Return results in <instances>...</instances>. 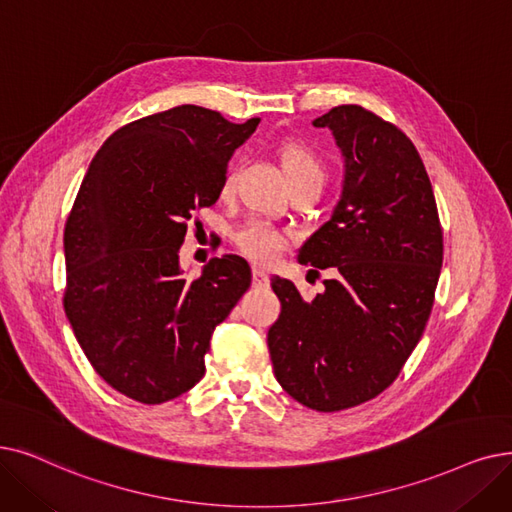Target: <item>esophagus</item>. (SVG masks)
Wrapping results in <instances>:
<instances>
[{
	"label": "esophagus",
	"instance_id": "obj_1",
	"mask_svg": "<svg viewBox=\"0 0 512 512\" xmlns=\"http://www.w3.org/2000/svg\"><path fill=\"white\" fill-rule=\"evenodd\" d=\"M270 284V276L265 274L261 268H253V286L255 288H265Z\"/></svg>",
	"mask_w": 512,
	"mask_h": 512
}]
</instances>
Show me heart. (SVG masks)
<instances>
[{"label":"heart","mask_w":512,"mask_h":512,"mask_svg":"<svg viewBox=\"0 0 512 512\" xmlns=\"http://www.w3.org/2000/svg\"><path fill=\"white\" fill-rule=\"evenodd\" d=\"M282 157V167L286 171L288 182L291 186L297 184H311L316 188H322L324 180H326V165L320 159V154L316 150H311L305 144H286L280 152ZM238 180V165H232L230 171L224 177V190L226 194L234 190ZM236 247L251 257L257 263H274L288 247V236L268 224V221L263 219H251L244 224L236 236H234Z\"/></svg>","instance_id":"b5f03b06"}]
</instances>
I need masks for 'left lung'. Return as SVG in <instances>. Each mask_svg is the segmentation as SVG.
Instances as JSON below:
<instances>
[{
  "label": "left lung",
  "mask_w": 512,
  "mask_h": 512,
  "mask_svg": "<svg viewBox=\"0 0 512 512\" xmlns=\"http://www.w3.org/2000/svg\"><path fill=\"white\" fill-rule=\"evenodd\" d=\"M314 125L335 133L345 184L299 263L330 268L335 278L311 301L291 280L272 278L282 311L268 347L288 395L339 412L381 395L418 345L435 301L443 232L427 169L402 129L358 104L332 108Z\"/></svg>",
  "instance_id": "8db88e82"
}]
</instances>
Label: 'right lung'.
<instances>
[{
    "instance_id": "add662e5",
    "label": "right lung",
    "mask_w": 512,
    "mask_h": 512,
    "mask_svg": "<svg viewBox=\"0 0 512 512\" xmlns=\"http://www.w3.org/2000/svg\"><path fill=\"white\" fill-rule=\"evenodd\" d=\"M257 125L194 104L131 121L96 152L66 217V318L92 368L140 404L203 379L215 326L251 286L238 255L213 257L188 280L177 251Z\"/></svg>"
}]
</instances>
